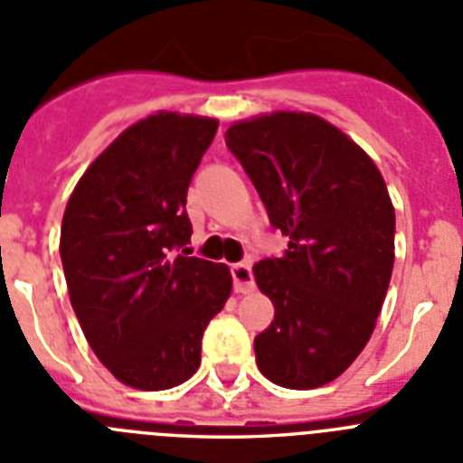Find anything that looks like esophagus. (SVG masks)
Here are the masks:
<instances>
[{
  "instance_id": "esophagus-1",
  "label": "esophagus",
  "mask_w": 463,
  "mask_h": 463,
  "mask_svg": "<svg viewBox=\"0 0 463 463\" xmlns=\"http://www.w3.org/2000/svg\"><path fill=\"white\" fill-rule=\"evenodd\" d=\"M231 275L235 291L247 294V291L254 289V273H251L250 263H235V266H231Z\"/></svg>"
}]
</instances>
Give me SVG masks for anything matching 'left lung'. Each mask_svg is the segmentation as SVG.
Listing matches in <instances>:
<instances>
[{"instance_id":"obj_1","label":"left lung","mask_w":463,"mask_h":463,"mask_svg":"<svg viewBox=\"0 0 463 463\" xmlns=\"http://www.w3.org/2000/svg\"><path fill=\"white\" fill-rule=\"evenodd\" d=\"M225 146L289 238L254 266L275 320L254 339L256 364L282 388L344 374L382 313L395 261V209L382 172L344 131L310 112L235 122Z\"/></svg>"}]
</instances>
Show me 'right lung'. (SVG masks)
<instances>
[{
    "label": "right lung",
    "mask_w": 463,
    "mask_h": 463,
    "mask_svg": "<svg viewBox=\"0 0 463 463\" xmlns=\"http://www.w3.org/2000/svg\"><path fill=\"white\" fill-rule=\"evenodd\" d=\"M219 122L157 112L93 159L68 200L61 261L91 351L115 379L165 391L200 367L202 334L232 289L228 266L188 256L185 197Z\"/></svg>",
    "instance_id": "obj_1"
}]
</instances>
